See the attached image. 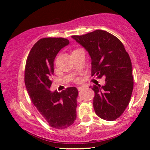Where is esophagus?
Returning a JSON list of instances; mask_svg holds the SVG:
<instances>
[{
    "instance_id": "obj_1",
    "label": "esophagus",
    "mask_w": 150,
    "mask_h": 150,
    "mask_svg": "<svg viewBox=\"0 0 150 150\" xmlns=\"http://www.w3.org/2000/svg\"><path fill=\"white\" fill-rule=\"evenodd\" d=\"M83 88V87H82V86H79V87H78V90L79 91H82Z\"/></svg>"
}]
</instances>
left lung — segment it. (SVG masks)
<instances>
[{
  "label": "left lung",
  "instance_id": "1",
  "mask_svg": "<svg viewBox=\"0 0 150 150\" xmlns=\"http://www.w3.org/2000/svg\"><path fill=\"white\" fill-rule=\"evenodd\" d=\"M72 38L88 52L92 76L105 78L104 86H90L95 93V112L103 120H116L128 107L134 88L132 64L128 52L117 37L104 30Z\"/></svg>",
  "mask_w": 150,
  "mask_h": 150
}]
</instances>
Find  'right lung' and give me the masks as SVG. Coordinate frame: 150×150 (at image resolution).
Segmentation results:
<instances>
[{
	"label": "right lung",
	"mask_w": 150,
	"mask_h": 150,
	"mask_svg": "<svg viewBox=\"0 0 150 150\" xmlns=\"http://www.w3.org/2000/svg\"><path fill=\"white\" fill-rule=\"evenodd\" d=\"M64 38H44L30 50L25 70V83L35 107L48 125L64 129L76 119L78 89L69 87L62 92H51L54 61L59 51L67 46Z\"/></svg>",
	"instance_id": "add662e5"
}]
</instances>
